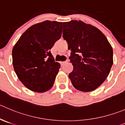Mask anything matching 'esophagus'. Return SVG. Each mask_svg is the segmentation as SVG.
Instances as JSON below:
<instances>
[{
  "instance_id": "34e87169",
  "label": "esophagus",
  "mask_w": 125,
  "mask_h": 125,
  "mask_svg": "<svg viewBox=\"0 0 125 125\" xmlns=\"http://www.w3.org/2000/svg\"><path fill=\"white\" fill-rule=\"evenodd\" d=\"M67 62H68V61H61V66H63V65L65 63H66Z\"/></svg>"
}]
</instances>
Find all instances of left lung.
<instances>
[{"instance_id": "obj_1", "label": "left lung", "mask_w": 125, "mask_h": 125, "mask_svg": "<svg viewBox=\"0 0 125 125\" xmlns=\"http://www.w3.org/2000/svg\"><path fill=\"white\" fill-rule=\"evenodd\" d=\"M63 24L62 37L71 50L73 69L69 75L73 87L83 92L96 90L106 79L113 64V49L104 34L82 21Z\"/></svg>"}]
</instances>
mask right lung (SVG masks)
I'll return each instance as SVG.
<instances>
[{"label":"right lung","instance_id":"1","mask_svg":"<svg viewBox=\"0 0 125 125\" xmlns=\"http://www.w3.org/2000/svg\"><path fill=\"white\" fill-rule=\"evenodd\" d=\"M62 23L47 20L32 25L22 34L12 50L14 70L22 84L43 93L53 86L60 64L50 50L60 39Z\"/></svg>","mask_w":125,"mask_h":125}]
</instances>
